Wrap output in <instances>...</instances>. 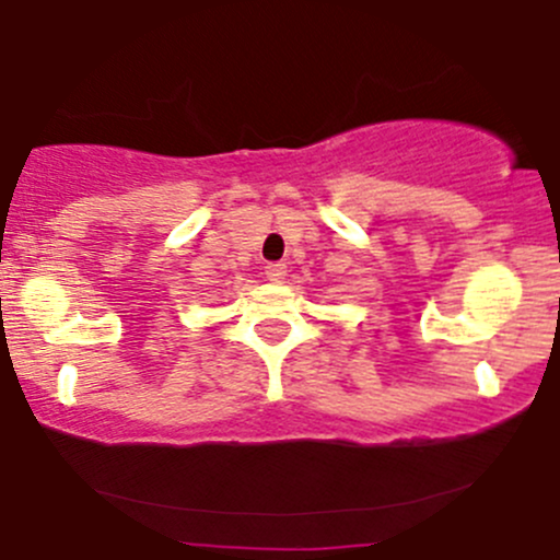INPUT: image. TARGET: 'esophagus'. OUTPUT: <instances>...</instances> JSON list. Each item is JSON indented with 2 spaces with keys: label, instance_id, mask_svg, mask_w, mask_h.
Here are the masks:
<instances>
[{
  "label": "esophagus",
  "instance_id": "esophagus-1",
  "mask_svg": "<svg viewBox=\"0 0 560 560\" xmlns=\"http://www.w3.org/2000/svg\"><path fill=\"white\" fill-rule=\"evenodd\" d=\"M265 276H268L270 281H281L287 276V265L284 262H268L265 265Z\"/></svg>",
  "mask_w": 560,
  "mask_h": 560
}]
</instances>
